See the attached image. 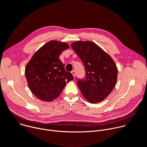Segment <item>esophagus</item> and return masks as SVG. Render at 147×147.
Instances as JSON below:
<instances>
[{"instance_id":"34e87169","label":"esophagus","mask_w":147,"mask_h":147,"mask_svg":"<svg viewBox=\"0 0 147 147\" xmlns=\"http://www.w3.org/2000/svg\"><path fill=\"white\" fill-rule=\"evenodd\" d=\"M71 74H73V77H75V76H76V73H75V71H74V70H73L71 72Z\"/></svg>"}]
</instances>
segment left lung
Wrapping results in <instances>:
<instances>
[{"label": "left lung", "instance_id": "left-lung-1", "mask_svg": "<svg viewBox=\"0 0 147 147\" xmlns=\"http://www.w3.org/2000/svg\"><path fill=\"white\" fill-rule=\"evenodd\" d=\"M71 48L82 60L86 76L77 85L89 102L103 100L112 91L117 79V68L111 56L91 41L78 40Z\"/></svg>", "mask_w": 147, "mask_h": 147}]
</instances>
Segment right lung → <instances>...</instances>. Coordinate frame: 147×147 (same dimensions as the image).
<instances>
[{"instance_id":"obj_1","label":"right lung","mask_w":147,"mask_h":147,"mask_svg":"<svg viewBox=\"0 0 147 147\" xmlns=\"http://www.w3.org/2000/svg\"><path fill=\"white\" fill-rule=\"evenodd\" d=\"M66 42L50 40L32 56L25 69L28 86L39 99L52 102L61 94L66 82L73 80L59 59L60 53L69 48Z\"/></svg>"}]
</instances>
